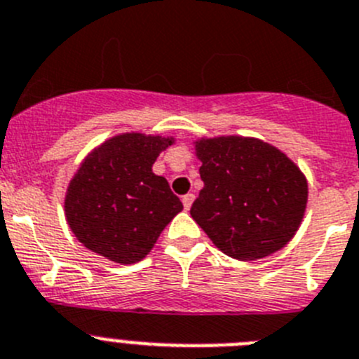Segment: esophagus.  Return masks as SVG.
I'll list each match as a JSON object with an SVG mask.
<instances>
[{
	"mask_svg": "<svg viewBox=\"0 0 359 359\" xmlns=\"http://www.w3.org/2000/svg\"><path fill=\"white\" fill-rule=\"evenodd\" d=\"M193 200H195V195H193V193H187V195L182 196V203H184V209H186V211L191 208Z\"/></svg>",
	"mask_w": 359,
	"mask_h": 359,
	"instance_id": "esophagus-1",
	"label": "esophagus"
}]
</instances>
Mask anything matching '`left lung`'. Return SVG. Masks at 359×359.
Here are the masks:
<instances>
[{"mask_svg": "<svg viewBox=\"0 0 359 359\" xmlns=\"http://www.w3.org/2000/svg\"><path fill=\"white\" fill-rule=\"evenodd\" d=\"M202 191L191 216L219 250L240 261L270 256L295 236L308 202L299 168L252 137L196 141Z\"/></svg>", "mask_w": 359, "mask_h": 359, "instance_id": "1", "label": "left lung"}]
</instances>
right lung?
<instances>
[{
    "mask_svg": "<svg viewBox=\"0 0 359 359\" xmlns=\"http://www.w3.org/2000/svg\"><path fill=\"white\" fill-rule=\"evenodd\" d=\"M172 137L121 134L105 141L80 164L64 209L76 240L114 263L143 259L182 202L164 177L151 172Z\"/></svg>",
    "mask_w": 359,
    "mask_h": 359,
    "instance_id": "right-lung-1",
    "label": "right lung"
}]
</instances>
